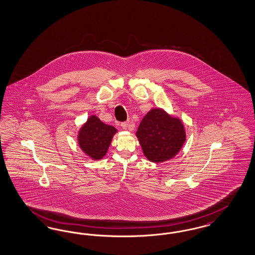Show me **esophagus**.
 Returning a JSON list of instances; mask_svg holds the SVG:
<instances>
[{"mask_svg":"<svg viewBox=\"0 0 255 255\" xmlns=\"http://www.w3.org/2000/svg\"><path fill=\"white\" fill-rule=\"evenodd\" d=\"M121 126H122V128L123 129H128V127H129V123H123L121 124Z\"/></svg>","mask_w":255,"mask_h":255,"instance_id":"esophagus-1","label":"esophagus"}]
</instances>
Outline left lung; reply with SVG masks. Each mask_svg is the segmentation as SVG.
I'll return each instance as SVG.
<instances>
[{
	"label": "left lung",
	"instance_id": "left-lung-1",
	"mask_svg": "<svg viewBox=\"0 0 255 255\" xmlns=\"http://www.w3.org/2000/svg\"><path fill=\"white\" fill-rule=\"evenodd\" d=\"M135 135L145 157L154 163L173 159L186 141L183 122L162 108H153L144 116Z\"/></svg>",
	"mask_w": 255,
	"mask_h": 255
}]
</instances>
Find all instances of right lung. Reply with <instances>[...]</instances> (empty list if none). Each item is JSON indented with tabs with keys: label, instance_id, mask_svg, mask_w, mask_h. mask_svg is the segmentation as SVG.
<instances>
[{
	"label": "right lung",
	"instance_id": "right-lung-1",
	"mask_svg": "<svg viewBox=\"0 0 255 255\" xmlns=\"http://www.w3.org/2000/svg\"><path fill=\"white\" fill-rule=\"evenodd\" d=\"M117 132L118 130L114 126L102 123L96 115H91L78 132V144L91 159L101 160L107 153Z\"/></svg>",
	"mask_w": 255,
	"mask_h": 255
}]
</instances>
